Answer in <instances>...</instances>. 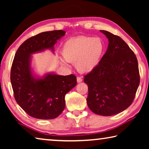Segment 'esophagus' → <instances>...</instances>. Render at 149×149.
<instances>
[{"instance_id":"34e87169","label":"esophagus","mask_w":149,"mask_h":149,"mask_svg":"<svg viewBox=\"0 0 149 149\" xmlns=\"http://www.w3.org/2000/svg\"><path fill=\"white\" fill-rule=\"evenodd\" d=\"M83 81V79H82V78L81 77H77V83H81Z\"/></svg>"}]
</instances>
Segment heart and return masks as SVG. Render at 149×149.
Instances as JSON below:
<instances>
[{
    "instance_id": "obj_1",
    "label": "heart",
    "mask_w": 149,
    "mask_h": 149,
    "mask_svg": "<svg viewBox=\"0 0 149 149\" xmlns=\"http://www.w3.org/2000/svg\"><path fill=\"white\" fill-rule=\"evenodd\" d=\"M104 51V44L100 37H78L67 41L62 48V56L67 62L75 63L81 73H89L99 65ZM63 65H67L61 60Z\"/></svg>"
}]
</instances>
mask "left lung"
Here are the masks:
<instances>
[{
  "mask_svg": "<svg viewBox=\"0 0 149 149\" xmlns=\"http://www.w3.org/2000/svg\"><path fill=\"white\" fill-rule=\"evenodd\" d=\"M108 39L107 52L99 65L85 75L87 103L95 114L109 116L132 104L140 83L137 57L119 36L100 31Z\"/></svg>",
  "mask_w": 149,
  "mask_h": 149,
  "instance_id": "8db88e82",
  "label": "left lung"
}]
</instances>
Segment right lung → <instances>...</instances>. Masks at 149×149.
Wrapping results in <instances>:
<instances>
[{"mask_svg":"<svg viewBox=\"0 0 149 149\" xmlns=\"http://www.w3.org/2000/svg\"><path fill=\"white\" fill-rule=\"evenodd\" d=\"M63 30L42 32L24 41L15 54L10 73L14 98L27 114L41 120L57 118L64 110L65 95L77 84L74 75L47 73L35 75L31 67L33 54L45 50L54 52V45L64 36Z\"/></svg>","mask_w":149,"mask_h":149,"instance_id":"add662e5","label":"right lung"}]
</instances>
